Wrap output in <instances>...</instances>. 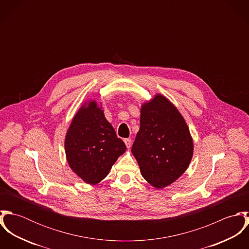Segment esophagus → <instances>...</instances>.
I'll use <instances>...</instances> for the list:
<instances>
[{"label":"esophagus","mask_w":249,"mask_h":249,"mask_svg":"<svg viewBox=\"0 0 249 249\" xmlns=\"http://www.w3.org/2000/svg\"><path fill=\"white\" fill-rule=\"evenodd\" d=\"M124 142L125 143V145H126V147H130V145H131V139H129V138H126V139H124Z\"/></svg>","instance_id":"34e87169"}]
</instances>
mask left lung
I'll return each mask as SVG.
<instances>
[{"label":"left lung","mask_w":249,"mask_h":249,"mask_svg":"<svg viewBox=\"0 0 249 249\" xmlns=\"http://www.w3.org/2000/svg\"><path fill=\"white\" fill-rule=\"evenodd\" d=\"M193 150L187 124L172 103L157 95L142 106L131 151L150 185L159 189L175 182L187 170Z\"/></svg>","instance_id":"left-lung-1"}]
</instances>
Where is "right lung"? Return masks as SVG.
<instances>
[{
	"label": "right lung",
	"mask_w": 249,
	"mask_h": 249,
	"mask_svg": "<svg viewBox=\"0 0 249 249\" xmlns=\"http://www.w3.org/2000/svg\"><path fill=\"white\" fill-rule=\"evenodd\" d=\"M125 149L96 102L79 109L68 129L65 151L71 170L83 181H102Z\"/></svg>",
	"instance_id": "add662e5"
}]
</instances>
